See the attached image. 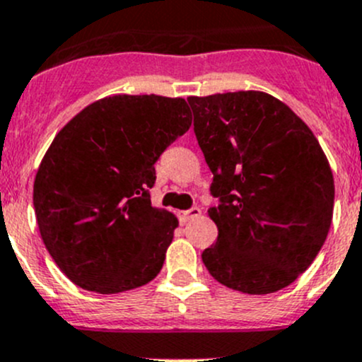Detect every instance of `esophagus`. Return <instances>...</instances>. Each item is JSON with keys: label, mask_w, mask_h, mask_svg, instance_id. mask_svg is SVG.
I'll return each mask as SVG.
<instances>
[{"label": "esophagus", "mask_w": 362, "mask_h": 362, "mask_svg": "<svg viewBox=\"0 0 362 362\" xmlns=\"http://www.w3.org/2000/svg\"><path fill=\"white\" fill-rule=\"evenodd\" d=\"M200 213H202V211H200V207H189V209H186V211H181L180 213V220L182 221V223H186V221H189V220H193V218H197V216H200Z\"/></svg>", "instance_id": "obj_1"}]
</instances>
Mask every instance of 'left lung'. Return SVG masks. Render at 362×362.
I'll use <instances>...</instances> for the list:
<instances>
[{
  "label": "left lung",
  "instance_id": "1",
  "mask_svg": "<svg viewBox=\"0 0 362 362\" xmlns=\"http://www.w3.org/2000/svg\"><path fill=\"white\" fill-rule=\"evenodd\" d=\"M193 132L213 173L209 216L216 243L202 262L221 285L271 294L320 252L332 220L334 181L313 132L262 91L189 96Z\"/></svg>",
  "mask_w": 362,
  "mask_h": 362
}]
</instances>
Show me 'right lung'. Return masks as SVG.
Masks as SVG:
<instances>
[{"label":"right lung","instance_id":"1","mask_svg":"<svg viewBox=\"0 0 362 362\" xmlns=\"http://www.w3.org/2000/svg\"><path fill=\"white\" fill-rule=\"evenodd\" d=\"M182 98L116 95L91 103L52 141L33 186L44 245L68 280L117 294L151 281L177 218L151 206L160 155L188 132Z\"/></svg>","mask_w":362,"mask_h":362}]
</instances>
